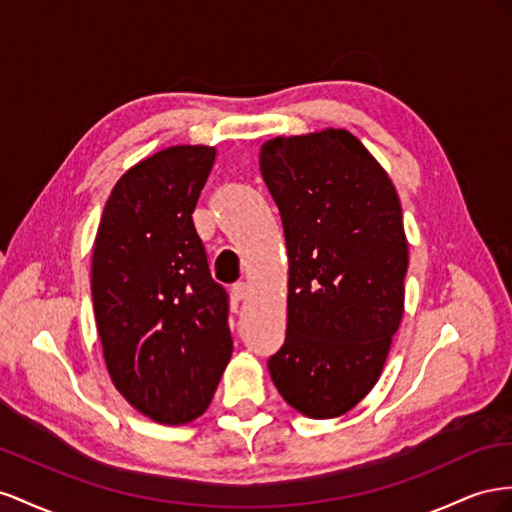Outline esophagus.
<instances>
[{"label":"esophagus","instance_id":"esophagus-1","mask_svg":"<svg viewBox=\"0 0 512 512\" xmlns=\"http://www.w3.org/2000/svg\"><path fill=\"white\" fill-rule=\"evenodd\" d=\"M231 291H233V296H236V300H246L248 298V283H244V281H240V283H236L231 287Z\"/></svg>","mask_w":512,"mask_h":512}]
</instances>
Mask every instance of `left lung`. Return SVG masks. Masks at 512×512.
Instances as JSON below:
<instances>
[{
	"instance_id": "8db88e82",
	"label": "left lung",
	"mask_w": 512,
	"mask_h": 512,
	"mask_svg": "<svg viewBox=\"0 0 512 512\" xmlns=\"http://www.w3.org/2000/svg\"><path fill=\"white\" fill-rule=\"evenodd\" d=\"M259 169L281 212L287 332L268 369L309 418H337L377 384L403 319L407 238L382 165L343 128L261 145Z\"/></svg>"
}]
</instances>
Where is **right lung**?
Here are the masks:
<instances>
[{
  "label": "right lung",
  "mask_w": 512,
  "mask_h": 512,
  "mask_svg": "<svg viewBox=\"0 0 512 512\" xmlns=\"http://www.w3.org/2000/svg\"><path fill=\"white\" fill-rule=\"evenodd\" d=\"M214 158L208 145H173L130 167L94 240L92 300L111 382L160 425L206 412L233 352L229 296L193 225Z\"/></svg>",
  "instance_id": "obj_1"
}]
</instances>
